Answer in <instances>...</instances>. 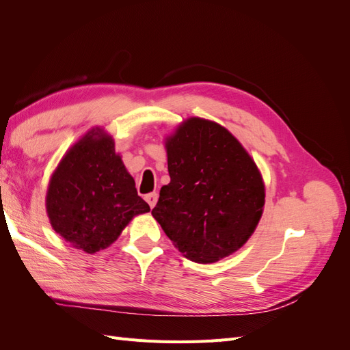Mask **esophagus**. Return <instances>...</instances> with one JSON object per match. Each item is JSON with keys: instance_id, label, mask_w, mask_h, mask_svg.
<instances>
[{"instance_id": "obj_1", "label": "esophagus", "mask_w": 350, "mask_h": 350, "mask_svg": "<svg viewBox=\"0 0 350 350\" xmlns=\"http://www.w3.org/2000/svg\"><path fill=\"white\" fill-rule=\"evenodd\" d=\"M144 198H146V201H147V203H149V206H150L152 208L156 206V203H157V194H156V193L147 194Z\"/></svg>"}]
</instances>
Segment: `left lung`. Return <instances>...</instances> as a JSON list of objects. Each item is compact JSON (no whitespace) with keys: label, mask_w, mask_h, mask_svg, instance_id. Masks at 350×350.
Masks as SVG:
<instances>
[{"label":"left lung","mask_w":350,"mask_h":350,"mask_svg":"<svg viewBox=\"0 0 350 350\" xmlns=\"http://www.w3.org/2000/svg\"><path fill=\"white\" fill-rule=\"evenodd\" d=\"M171 183L152 210L175 248L196 262H216L243 247L266 203L257 163L215 121L189 116L165 135Z\"/></svg>","instance_id":"8db88e82"}]
</instances>
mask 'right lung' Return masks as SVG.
I'll return each instance as SVG.
<instances>
[{
	"label": "right lung",
	"instance_id": "add662e5",
	"mask_svg": "<svg viewBox=\"0 0 350 350\" xmlns=\"http://www.w3.org/2000/svg\"><path fill=\"white\" fill-rule=\"evenodd\" d=\"M45 206L52 229L88 254L111 247L135 216L150 211L103 126H93L61 157Z\"/></svg>",
	"mask_w": 350,
	"mask_h": 350
}]
</instances>
